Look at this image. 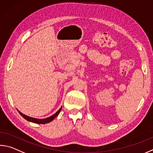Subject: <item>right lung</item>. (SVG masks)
Segmentation results:
<instances>
[{"label": "right lung", "instance_id": "add662e5", "mask_svg": "<svg viewBox=\"0 0 153 153\" xmlns=\"http://www.w3.org/2000/svg\"><path fill=\"white\" fill-rule=\"evenodd\" d=\"M61 110H62V108H60V109L57 111V112L54 114L53 115H52L51 116H50L49 118H44V119H37V118H32V117H29L28 116H26L23 114V113H21V112H19L18 110L19 113L20 114L23 116V117L25 119V120L30 121V122H32V123H37V124H46V123H49L50 122L52 121L53 119L56 117V116L59 114Z\"/></svg>", "mask_w": 153, "mask_h": 153}]
</instances>
